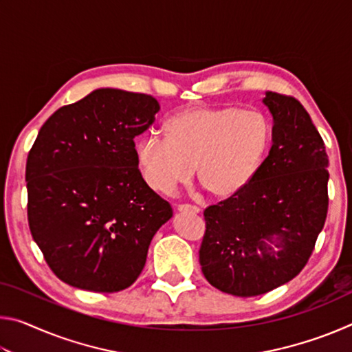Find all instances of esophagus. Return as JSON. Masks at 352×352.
<instances>
[{
  "instance_id": "obj_1",
  "label": "esophagus",
  "mask_w": 352,
  "mask_h": 352,
  "mask_svg": "<svg viewBox=\"0 0 352 352\" xmlns=\"http://www.w3.org/2000/svg\"><path fill=\"white\" fill-rule=\"evenodd\" d=\"M177 210L180 211V212H192V214H197L200 211L197 206L189 205V204H180V205L177 206Z\"/></svg>"
}]
</instances>
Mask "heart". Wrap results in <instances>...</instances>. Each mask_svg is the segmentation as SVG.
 <instances>
[{"label": "heart", "mask_w": 352, "mask_h": 352, "mask_svg": "<svg viewBox=\"0 0 352 352\" xmlns=\"http://www.w3.org/2000/svg\"><path fill=\"white\" fill-rule=\"evenodd\" d=\"M166 138L141 136L135 157L152 189L172 194L192 177L216 197H231L258 175L270 151L272 122L258 110L192 107L164 122Z\"/></svg>", "instance_id": "obj_1"}]
</instances>
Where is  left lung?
Wrapping results in <instances>:
<instances>
[{"label":"left lung","mask_w":352,"mask_h":352,"mask_svg":"<svg viewBox=\"0 0 352 352\" xmlns=\"http://www.w3.org/2000/svg\"><path fill=\"white\" fill-rule=\"evenodd\" d=\"M273 144L258 175L239 194L208 206L200 265L208 283L234 296L267 294L307 264L327 214L323 138L305 107L267 91Z\"/></svg>","instance_id":"left-lung-1"}]
</instances>
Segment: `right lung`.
<instances>
[{
	"label": "right lung",
	"mask_w": 352,
	"mask_h": 352,
	"mask_svg": "<svg viewBox=\"0 0 352 352\" xmlns=\"http://www.w3.org/2000/svg\"><path fill=\"white\" fill-rule=\"evenodd\" d=\"M158 110L148 94L99 88L41 126L26 163L28 220L63 283L111 294L144 269L152 237L172 217L135 157V136Z\"/></svg>",
	"instance_id": "add662e5"
}]
</instances>
